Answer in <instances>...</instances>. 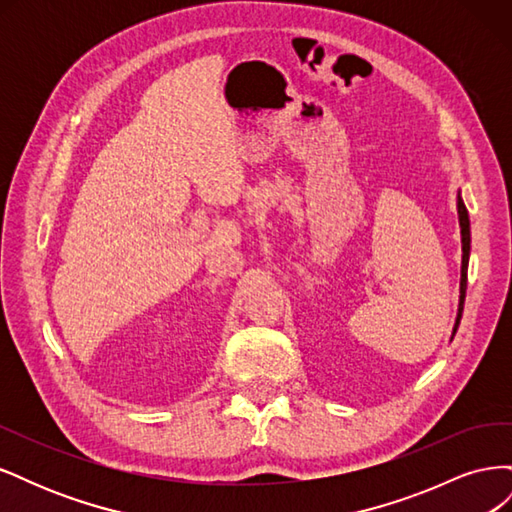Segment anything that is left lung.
Returning <instances> with one entry per match:
<instances>
[{"mask_svg": "<svg viewBox=\"0 0 512 512\" xmlns=\"http://www.w3.org/2000/svg\"><path fill=\"white\" fill-rule=\"evenodd\" d=\"M457 211H459V224H461V243H463V258H461V297H459V314L453 335L457 333L461 312H463V301H466V286H468V260H470V220H468V209L463 205L461 196L457 194Z\"/></svg>", "mask_w": 512, "mask_h": 512, "instance_id": "8db88e82", "label": "left lung"}]
</instances>
